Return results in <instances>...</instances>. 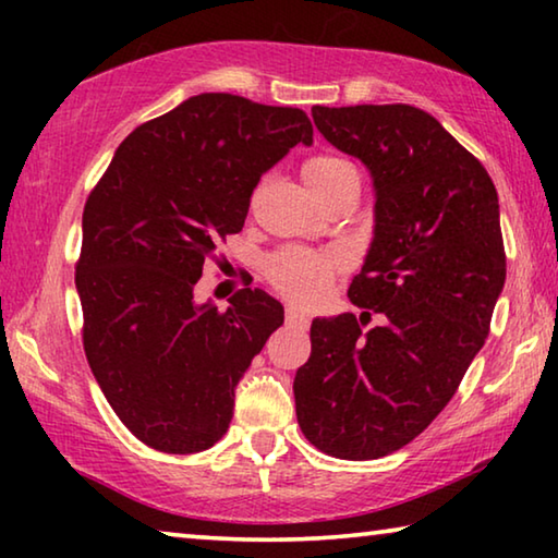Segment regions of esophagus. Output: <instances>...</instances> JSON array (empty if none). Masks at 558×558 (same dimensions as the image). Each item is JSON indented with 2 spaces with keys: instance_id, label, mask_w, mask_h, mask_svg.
Masks as SVG:
<instances>
[{
  "instance_id": "obj_1",
  "label": "esophagus",
  "mask_w": 558,
  "mask_h": 558,
  "mask_svg": "<svg viewBox=\"0 0 558 558\" xmlns=\"http://www.w3.org/2000/svg\"><path fill=\"white\" fill-rule=\"evenodd\" d=\"M286 317H288V325H292V327H300V329H305V327L310 325V317H307V315H302L300 310H295V307H288Z\"/></svg>"
}]
</instances>
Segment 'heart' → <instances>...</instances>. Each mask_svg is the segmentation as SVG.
Instances as JSON below:
<instances>
[{
  "label": "heart",
  "mask_w": 558,
  "mask_h": 558,
  "mask_svg": "<svg viewBox=\"0 0 558 558\" xmlns=\"http://www.w3.org/2000/svg\"><path fill=\"white\" fill-rule=\"evenodd\" d=\"M356 177V169L342 157L317 155L302 165V179L315 196L337 186L344 179ZM339 266L337 256H319L310 251H282L268 263V276L280 292L298 302H315L323 298L329 278Z\"/></svg>",
  "instance_id": "obj_1"
}]
</instances>
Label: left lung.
I'll return each instance as SVG.
<instances>
[{
    "mask_svg": "<svg viewBox=\"0 0 558 558\" xmlns=\"http://www.w3.org/2000/svg\"><path fill=\"white\" fill-rule=\"evenodd\" d=\"M313 120L369 169L374 235L347 295L386 323L364 335L352 313L313 319L295 411L327 456L374 460L430 426L485 344L507 276L497 189L413 106H315Z\"/></svg>",
    "mask_w": 558,
    "mask_h": 558,
    "instance_id": "left-lung-1",
    "label": "left lung"
}]
</instances>
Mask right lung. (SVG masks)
I'll return each mask as SVG.
<instances>
[{"label":"right lung","instance_id":"obj_1","mask_svg":"<svg viewBox=\"0 0 558 558\" xmlns=\"http://www.w3.org/2000/svg\"><path fill=\"white\" fill-rule=\"evenodd\" d=\"M295 145H313L302 110L202 93L132 130L88 196L83 347L112 411L149 448L189 456L221 440L235 386L286 319L266 290L243 288L219 313L194 286Z\"/></svg>","mask_w":558,"mask_h":558}]
</instances>
